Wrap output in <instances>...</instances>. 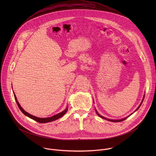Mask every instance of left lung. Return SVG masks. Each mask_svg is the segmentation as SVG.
<instances>
[{
    "label": "left lung",
    "instance_id": "left-lung-1",
    "mask_svg": "<svg viewBox=\"0 0 156 156\" xmlns=\"http://www.w3.org/2000/svg\"><path fill=\"white\" fill-rule=\"evenodd\" d=\"M145 97V96H144ZM144 98H143V100H144ZM143 100H142V101L141 102V103H140V105L139 106V107L136 109V110L135 111H136L139 108H140V106H141V105H142V102H143ZM95 111H96V110H95ZM96 113H97V114L100 116V117H101V118H103V119H106V120H108V121H112V122H120V121H124V120H125L126 119V118H124V119H119V120H113V119H108V118H105V117H103V116H101V115H100L98 113V112L96 111Z\"/></svg>",
    "mask_w": 156,
    "mask_h": 156
}]
</instances>
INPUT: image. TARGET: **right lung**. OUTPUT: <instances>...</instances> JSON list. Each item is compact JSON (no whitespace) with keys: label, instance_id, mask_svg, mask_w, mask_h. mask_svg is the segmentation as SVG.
Returning a JSON list of instances; mask_svg holds the SVG:
<instances>
[{"label":"right lung","instance_id":"1","mask_svg":"<svg viewBox=\"0 0 156 156\" xmlns=\"http://www.w3.org/2000/svg\"><path fill=\"white\" fill-rule=\"evenodd\" d=\"M14 98H15V100H16V103H17V105H18L19 109H20V111H22L24 115H25L26 116H28L29 118H31V119H34V120H35V121H36L40 122V123H45V122H51V121L56 120V119H59V118L62 117L64 115H65L66 113L67 112V110H68V107H67V108H66L64 111H62V112L59 113H58V114H56V115H54V116H51V117L44 118H38V117H37V116H33V115H30V113H27V112L24 111V109L20 106L19 103L18 101L17 100V98H16V96L15 94H14Z\"/></svg>","mask_w":156,"mask_h":156}]
</instances>
